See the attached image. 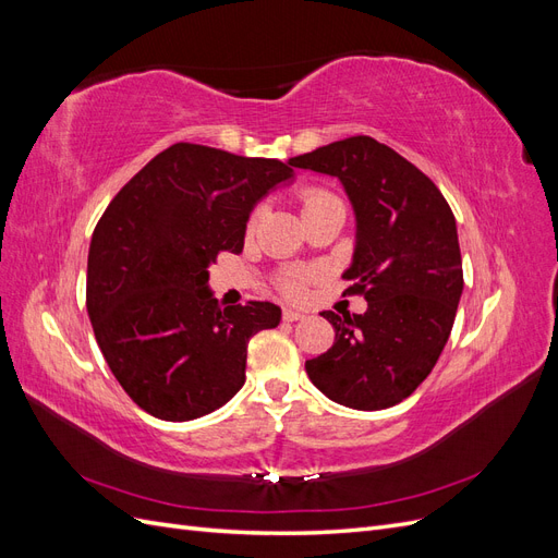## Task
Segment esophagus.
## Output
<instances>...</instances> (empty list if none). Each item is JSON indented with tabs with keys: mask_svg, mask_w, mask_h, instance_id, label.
<instances>
[{
	"mask_svg": "<svg viewBox=\"0 0 558 558\" xmlns=\"http://www.w3.org/2000/svg\"><path fill=\"white\" fill-rule=\"evenodd\" d=\"M283 320H289V324H293V320H300V318H305V314L302 312H298V310H291V307H283Z\"/></svg>",
	"mask_w": 558,
	"mask_h": 558,
	"instance_id": "1",
	"label": "esophagus"
}]
</instances>
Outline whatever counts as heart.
Instances as JSON below:
<instances>
[{
  "label": "heart",
  "mask_w": 558,
  "mask_h": 558,
  "mask_svg": "<svg viewBox=\"0 0 558 558\" xmlns=\"http://www.w3.org/2000/svg\"><path fill=\"white\" fill-rule=\"evenodd\" d=\"M335 202H340V199L332 197L326 191L310 189V191L302 193V211L314 209V207H324V205H335ZM258 218H260V209H256V211L251 214V218H248V232L256 228ZM281 289H283V293H289V295H300L302 293V279L298 275H289V277L281 281Z\"/></svg>",
  "instance_id": "b5f03b06"
}]
</instances>
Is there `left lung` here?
Instances as JSON below:
<instances>
[{
  "mask_svg": "<svg viewBox=\"0 0 558 558\" xmlns=\"http://www.w3.org/2000/svg\"><path fill=\"white\" fill-rule=\"evenodd\" d=\"M335 177L356 218L347 293L363 314L324 312L335 344L305 363L320 393L351 410L375 412L410 398L449 340L463 293L456 218L437 185L393 148L349 137L289 160Z\"/></svg>",
  "mask_w": 558,
  "mask_h": 558,
  "instance_id": "1",
  "label": "left lung"
}]
</instances>
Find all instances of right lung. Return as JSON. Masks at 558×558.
<instances>
[{
  "instance_id": "1",
  "label": "right lung",
  "mask_w": 558,
  "mask_h": 558,
  "mask_svg": "<svg viewBox=\"0 0 558 558\" xmlns=\"http://www.w3.org/2000/svg\"><path fill=\"white\" fill-rule=\"evenodd\" d=\"M295 172L275 158L174 144L148 160L99 218L86 305L113 377L144 412L191 421L244 386L246 347L277 328L281 307H221L209 267L242 253L253 207Z\"/></svg>"
}]
</instances>
